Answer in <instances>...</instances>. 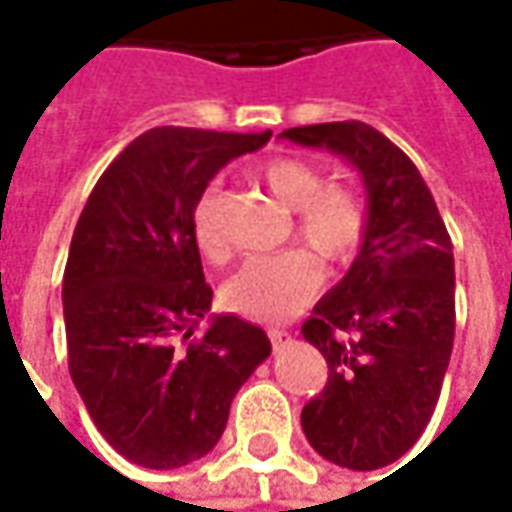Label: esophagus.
I'll list each match as a JSON object with an SVG mask.
<instances>
[{
	"instance_id": "1",
	"label": "esophagus",
	"mask_w": 512,
	"mask_h": 512,
	"mask_svg": "<svg viewBox=\"0 0 512 512\" xmlns=\"http://www.w3.org/2000/svg\"><path fill=\"white\" fill-rule=\"evenodd\" d=\"M267 336H270L273 350H282V347L290 342V333H287V330H279V327H270V330H267Z\"/></svg>"
}]
</instances>
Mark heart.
Instances as JSON below:
<instances>
[{
	"instance_id": "b5f03b06",
	"label": "heart",
	"mask_w": 512,
	"mask_h": 512,
	"mask_svg": "<svg viewBox=\"0 0 512 512\" xmlns=\"http://www.w3.org/2000/svg\"><path fill=\"white\" fill-rule=\"evenodd\" d=\"M259 182L296 213V239L330 265L350 262L367 233L364 202L347 187L327 185L325 173L296 156H279L259 168ZM219 187H207L193 207V236L202 256L225 262L230 242L219 227ZM319 265L305 250L250 259L225 285V305L256 322H282L299 313L319 287Z\"/></svg>"
}]
</instances>
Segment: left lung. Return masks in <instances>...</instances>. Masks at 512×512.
Listing matches in <instances>:
<instances>
[{
	"mask_svg": "<svg viewBox=\"0 0 512 512\" xmlns=\"http://www.w3.org/2000/svg\"><path fill=\"white\" fill-rule=\"evenodd\" d=\"M282 136L342 153L367 187L362 250L302 325L327 362L302 430L327 462L379 470L419 442L442 393L456 336L453 242L419 168L376 128L325 122Z\"/></svg>",
	"mask_w": 512,
	"mask_h": 512,
	"instance_id": "8db88e82",
	"label": "left lung"
}]
</instances>
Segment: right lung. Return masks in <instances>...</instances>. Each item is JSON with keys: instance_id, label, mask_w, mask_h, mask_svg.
<instances>
[{"instance_id": "obj_1", "label": "right lung", "mask_w": 512, "mask_h": 512, "mask_svg": "<svg viewBox=\"0 0 512 512\" xmlns=\"http://www.w3.org/2000/svg\"><path fill=\"white\" fill-rule=\"evenodd\" d=\"M267 139L270 130H148L99 176L76 222L62 279L70 379L128 462L170 470L202 459L270 356L265 330L239 316H213L190 339L213 302L193 207L230 159Z\"/></svg>"}]
</instances>
